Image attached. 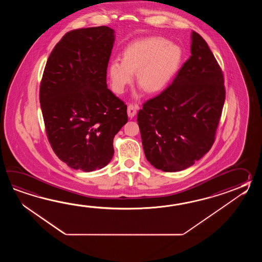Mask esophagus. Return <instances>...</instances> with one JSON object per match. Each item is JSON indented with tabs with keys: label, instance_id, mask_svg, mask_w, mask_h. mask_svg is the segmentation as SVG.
<instances>
[{
	"label": "esophagus",
	"instance_id": "34e87169",
	"mask_svg": "<svg viewBox=\"0 0 262 262\" xmlns=\"http://www.w3.org/2000/svg\"><path fill=\"white\" fill-rule=\"evenodd\" d=\"M137 110H138V105H133V104L129 105L127 107V114L129 118H133L137 114Z\"/></svg>",
	"mask_w": 262,
	"mask_h": 262
}]
</instances>
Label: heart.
Masks as SVG:
<instances>
[{
    "mask_svg": "<svg viewBox=\"0 0 262 262\" xmlns=\"http://www.w3.org/2000/svg\"><path fill=\"white\" fill-rule=\"evenodd\" d=\"M182 50L176 45L160 37L135 41L124 50L123 60L111 61L108 75L113 91L122 94L132 83H137L148 95H156L167 88L178 70Z\"/></svg>",
    "mask_w": 262,
    "mask_h": 262,
    "instance_id": "heart-1",
    "label": "heart"
}]
</instances>
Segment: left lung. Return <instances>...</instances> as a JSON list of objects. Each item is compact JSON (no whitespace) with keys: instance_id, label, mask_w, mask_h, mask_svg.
Masks as SVG:
<instances>
[{"instance_id":"8db88e82","label":"left lung","mask_w":262,"mask_h":262,"mask_svg":"<svg viewBox=\"0 0 262 262\" xmlns=\"http://www.w3.org/2000/svg\"><path fill=\"white\" fill-rule=\"evenodd\" d=\"M191 56L172 83L138 113L145 156L166 172L185 169L212 148L226 97L222 69L192 32Z\"/></svg>"}]
</instances>
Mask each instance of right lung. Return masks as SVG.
I'll return each instance as SVG.
<instances>
[{
    "label": "right lung",
    "mask_w": 262,
    "mask_h": 262,
    "mask_svg": "<svg viewBox=\"0 0 262 262\" xmlns=\"http://www.w3.org/2000/svg\"><path fill=\"white\" fill-rule=\"evenodd\" d=\"M114 31L73 30L51 51L40 83L45 128L56 156L85 172L106 166L113 139L128 121L127 106L106 85Z\"/></svg>",
    "instance_id": "obj_1"
}]
</instances>
